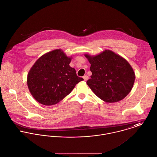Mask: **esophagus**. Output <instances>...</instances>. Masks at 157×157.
<instances>
[{
  "mask_svg": "<svg viewBox=\"0 0 157 157\" xmlns=\"http://www.w3.org/2000/svg\"><path fill=\"white\" fill-rule=\"evenodd\" d=\"M83 78V79H84V80H85V81H87V80H88V78H89L88 76V75H84Z\"/></svg>",
  "mask_w": 157,
  "mask_h": 157,
  "instance_id": "34e87169",
  "label": "esophagus"
}]
</instances>
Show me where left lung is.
Returning a JSON list of instances; mask_svg holds the SVG:
<instances>
[{"label": "left lung", "mask_w": 157, "mask_h": 157, "mask_svg": "<svg viewBox=\"0 0 157 157\" xmlns=\"http://www.w3.org/2000/svg\"><path fill=\"white\" fill-rule=\"evenodd\" d=\"M90 64L92 75L86 83L90 90L106 103L119 101L131 92L135 72L122 57L110 50L91 56L85 54Z\"/></svg>", "instance_id": "obj_1"}]
</instances>
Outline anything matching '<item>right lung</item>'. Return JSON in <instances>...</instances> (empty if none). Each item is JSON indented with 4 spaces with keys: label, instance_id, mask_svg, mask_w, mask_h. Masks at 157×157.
I'll return each instance as SVG.
<instances>
[{
    "label": "right lung",
    "instance_id": "1",
    "mask_svg": "<svg viewBox=\"0 0 157 157\" xmlns=\"http://www.w3.org/2000/svg\"><path fill=\"white\" fill-rule=\"evenodd\" d=\"M71 61L63 51L56 49L36 62L27 77L28 89L35 100L46 106L57 104L83 80L69 66Z\"/></svg>",
    "mask_w": 157,
    "mask_h": 157
}]
</instances>
